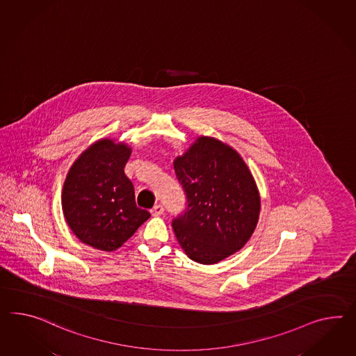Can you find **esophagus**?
<instances>
[{
	"label": "esophagus",
	"mask_w": 356,
	"mask_h": 356,
	"mask_svg": "<svg viewBox=\"0 0 356 356\" xmlns=\"http://www.w3.org/2000/svg\"><path fill=\"white\" fill-rule=\"evenodd\" d=\"M164 213V208H163V205H160V204H157L155 205L152 209H151V214L154 216V217H159V216H161Z\"/></svg>",
	"instance_id": "1"
}]
</instances>
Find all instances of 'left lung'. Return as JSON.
Wrapping results in <instances>:
<instances>
[{"instance_id": "8db88e82", "label": "left lung", "mask_w": 356, "mask_h": 356, "mask_svg": "<svg viewBox=\"0 0 356 356\" xmlns=\"http://www.w3.org/2000/svg\"><path fill=\"white\" fill-rule=\"evenodd\" d=\"M187 197L173 229L186 255L201 264H218L244 248L254 232L261 196L245 161L217 138L201 137L174 159Z\"/></svg>"}]
</instances>
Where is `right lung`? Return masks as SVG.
Wrapping results in <instances>:
<instances>
[{"mask_svg": "<svg viewBox=\"0 0 356 356\" xmlns=\"http://www.w3.org/2000/svg\"><path fill=\"white\" fill-rule=\"evenodd\" d=\"M130 155L128 143L102 138L82 151L65 177L64 219L94 249L118 250L151 217L138 208L133 183L124 173Z\"/></svg>", "mask_w": 356, "mask_h": 356, "instance_id": "obj_1", "label": "right lung"}]
</instances>
